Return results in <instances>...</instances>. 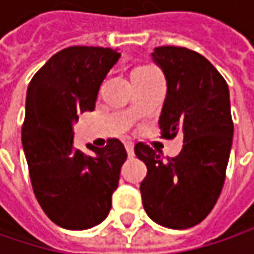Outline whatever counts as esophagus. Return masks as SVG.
Segmentation results:
<instances>
[{
	"mask_svg": "<svg viewBox=\"0 0 254 254\" xmlns=\"http://www.w3.org/2000/svg\"><path fill=\"white\" fill-rule=\"evenodd\" d=\"M125 148H127V156L132 157V156H133V142H132V141H127V142H125Z\"/></svg>",
	"mask_w": 254,
	"mask_h": 254,
	"instance_id": "esophagus-1",
	"label": "esophagus"
}]
</instances>
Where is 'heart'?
I'll return each mask as SVG.
<instances>
[{
  "label": "heart",
  "instance_id": "heart-1",
  "mask_svg": "<svg viewBox=\"0 0 254 254\" xmlns=\"http://www.w3.org/2000/svg\"><path fill=\"white\" fill-rule=\"evenodd\" d=\"M151 70H157L154 66H150V64H142V66H138L133 69L132 73H139V72H151Z\"/></svg>",
  "mask_w": 254,
  "mask_h": 254
}]
</instances>
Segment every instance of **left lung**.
<instances>
[{
  "instance_id": "1",
  "label": "left lung",
  "mask_w": 254,
  "mask_h": 254,
  "mask_svg": "<svg viewBox=\"0 0 254 254\" xmlns=\"http://www.w3.org/2000/svg\"><path fill=\"white\" fill-rule=\"evenodd\" d=\"M162 67L168 92L159 127L162 138L184 135L177 157L163 159L138 142L135 154L147 166L139 191L147 215L174 229L200 224L222 191L234 124L227 80L201 54L184 47H157L151 54Z\"/></svg>"
}]
</instances>
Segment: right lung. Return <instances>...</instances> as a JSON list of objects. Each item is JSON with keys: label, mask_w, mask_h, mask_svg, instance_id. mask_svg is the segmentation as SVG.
Wrapping results in <instances>:
<instances>
[{"label": "right lung", "mask_w": 254, "mask_h": 254, "mask_svg": "<svg viewBox=\"0 0 254 254\" xmlns=\"http://www.w3.org/2000/svg\"><path fill=\"white\" fill-rule=\"evenodd\" d=\"M121 54L103 47H69L32 77L22 127L32 188L45 215L59 227L88 229L112 207L127 154L118 138L92 154L73 148V122L92 112L103 79Z\"/></svg>", "instance_id": "1"}]
</instances>
